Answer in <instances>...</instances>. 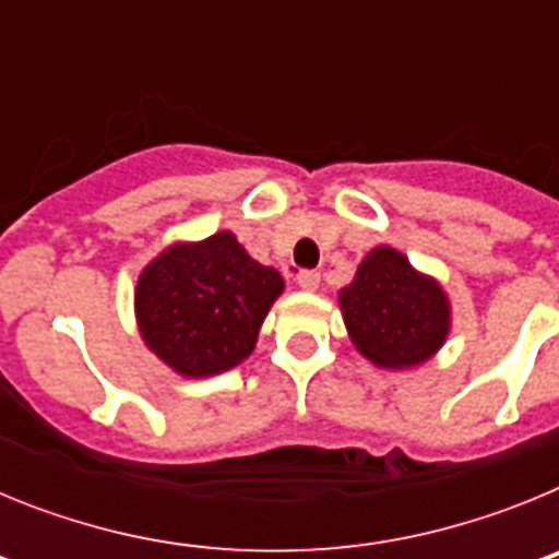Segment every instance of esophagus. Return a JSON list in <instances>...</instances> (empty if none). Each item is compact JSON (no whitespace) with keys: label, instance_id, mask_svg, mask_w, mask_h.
Segmentation results:
<instances>
[{"label":"esophagus","instance_id":"obj_1","mask_svg":"<svg viewBox=\"0 0 559 559\" xmlns=\"http://www.w3.org/2000/svg\"><path fill=\"white\" fill-rule=\"evenodd\" d=\"M296 283L305 290H316L319 283H322V274H319V271H299V274H296Z\"/></svg>","mask_w":559,"mask_h":559}]
</instances>
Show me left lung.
<instances>
[{"label": "left lung", "instance_id": "left-lung-1", "mask_svg": "<svg viewBox=\"0 0 559 559\" xmlns=\"http://www.w3.org/2000/svg\"><path fill=\"white\" fill-rule=\"evenodd\" d=\"M341 310L355 347L386 369L431 358L451 322L442 288L386 246L358 265L353 285L341 290Z\"/></svg>", "mask_w": 559, "mask_h": 559}]
</instances>
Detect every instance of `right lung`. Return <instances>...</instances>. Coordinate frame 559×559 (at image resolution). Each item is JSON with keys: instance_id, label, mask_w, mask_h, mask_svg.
Returning a JSON list of instances; mask_svg holds the SVG:
<instances>
[{"instance_id": "1", "label": "right lung", "mask_w": 559, "mask_h": 559, "mask_svg": "<svg viewBox=\"0 0 559 559\" xmlns=\"http://www.w3.org/2000/svg\"><path fill=\"white\" fill-rule=\"evenodd\" d=\"M283 276L246 254L235 235L173 246L136 285V319L147 347L187 378L237 367L254 349Z\"/></svg>"}]
</instances>
